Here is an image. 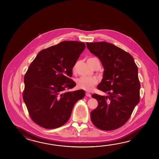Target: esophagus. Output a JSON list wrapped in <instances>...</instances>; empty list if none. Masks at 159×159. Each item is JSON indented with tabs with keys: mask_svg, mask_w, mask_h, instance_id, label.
Here are the masks:
<instances>
[{
	"mask_svg": "<svg viewBox=\"0 0 159 159\" xmlns=\"http://www.w3.org/2000/svg\"><path fill=\"white\" fill-rule=\"evenodd\" d=\"M86 95L88 97H91V94H90V93H86Z\"/></svg>",
	"mask_w": 159,
	"mask_h": 159,
	"instance_id": "1",
	"label": "esophagus"
}]
</instances>
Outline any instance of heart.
I'll return each mask as SVG.
<instances>
[{
  "label": "heart",
  "mask_w": 159,
  "mask_h": 159,
  "mask_svg": "<svg viewBox=\"0 0 159 159\" xmlns=\"http://www.w3.org/2000/svg\"><path fill=\"white\" fill-rule=\"evenodd\" d=\"M89 59H90V58H89ZM89 59H88V60H89ZM75 66H76V65H75L74 68L73 69V72L75 71ZM97 82H98L97 80L94 77H81L80 78H78L76 81L77 88L87 91H91V90L95 86V84H97Z\"/></svg>",
  "instance_id": "b5f03b06"
}]
</instances>
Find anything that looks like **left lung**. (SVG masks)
Returning <instances> with one entry per match:
<instances>
[{"label":"left lung","instance_id":"left-lung-1","mask_svg":"<svg viewBox=\"0 0 159 159\" xmlns=\"http://www.w3.org/2000/svg\"><path fill=\"white\" fill-rule=\"evenodd\" d=\"M86 45L104 68L97 88L108 94L92 95L98 106L91 111V122L102 130H114L127 122L140 101L138 66L131 54L114 44L104 41Z\"/></svg>","mask_w":159,"mask_h":159}]
</instances>
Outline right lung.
I'll list each match as a JSON object with an SVG mask.
<instances>
[{
  "mask_svg": "<svg viewBox=\"0 0 159 159\" xmlns=\"http://www.w3.org/2000/svg\"><path fill=\"white\" fill-rule=\"evenodd\" d=\"M86 48L84 43L64 41L41 51L24 76L23 100L30 118L38 125L56 129L68 122L82 90L70 79L73 68Z\"/></svg>",
  "mask_w": 159,
  "mask_h": 159,
  "instance_id": "right-lung-1",
  "label": "right lung"
}]
</instances>
